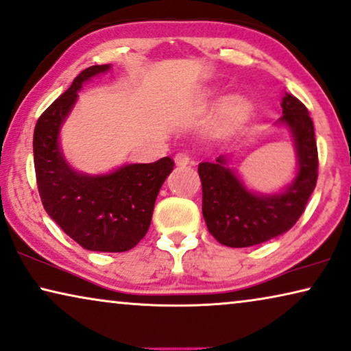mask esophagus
<instances>
[{
	"instance_id": "esophagus-1",
	"label": "esophagus",
	"mask_w": 351,
	"mask_h": 351,
	"mask_svg": "<svg viewBox=\"0 0 351 351\" xmlns=\"http://www.w3.org/2000/svg\"><path fill=\"white\" fill-rule=\"evenodd\" d=\"M175 164H176L178 167H186V165H189V164H191V156H189V152H186V151L178 152V154L175 156Z\"/></svg>"
}]
</instances>
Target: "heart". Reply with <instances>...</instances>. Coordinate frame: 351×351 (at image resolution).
Here are the masks:
<instances>
[{"instance_id":"obj_1","label":"heart","mask_w":351,"mask_h":351,"mask_svg":"<svg viewBox=\"0 0 351 351\" xmlns=\"http://www.w3.org/2000/svg\"><path fill=\"white\" fill-rule=\"evenodd\" d=\"M251 108L248 101L240 97H230L221 105L218 114V127L221 132H229L239 128L248 119Z\"/></svg>"}]
</instances>
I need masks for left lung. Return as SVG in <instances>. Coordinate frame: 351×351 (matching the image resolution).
<instances>
[{"instance_id": "1", "label": "left lung", "mask_w": 351, "mask_h": 351, "mask_svg": "<svg viewBox=\"0 0 351 351\" xmlns=\"http://www.w3.org/2000/svg\"><path fill=\"white\" fill-rule=\"evenodd\" d=\"M285 124L293 133L298 175L281 192L256 194L221 156L216 162L199 164L202 181V213L210 234L221 245L246 248L275 239L293 227L312 195L318 180V149L315 128L307 108L286 93L281 100Z\"/></svg>"}]
</instances>
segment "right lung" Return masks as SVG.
I'll use <instances>...</instances> for the list:
<instances>
[{
	"label": "right lung",
	"mask_w": 351,
	"mask_h": 351,
	"mask_svg": "<svg viewBox=\"0 0 351 351\" xmlns=\"http://www.w3.org/2000/svg\"><path fill=\"white\" fill-rule=\"evenodd\" d=\"M110 68H86L43 112L34 127L33 156L44 210L62 230L88 251L122 253L146 235L157 194L175 162L162 157L152 164H128L111 173L86 175L65 160L58 135L77 92L84 82Z\"/></svg>",
	"instance_id": "add662e5"
}]
</instances>
